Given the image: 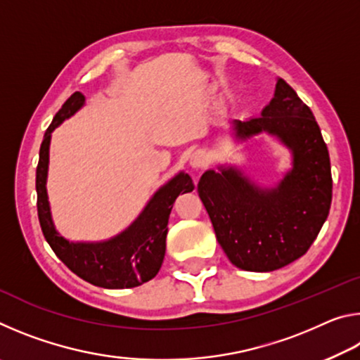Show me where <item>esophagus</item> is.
Segmentation results:
<instances>
[{
    "label": "esophagus",
    "mask_w": 360,
    "mask_h": 360,
    "mask_svg": "<svg viewBox=\"0 0 360 360\" xmlns=\"http://www.w3.org/2000/svg\"><path fill=\"white\" fill-rule=\"evenodd\" d=\"M188 163H191L192 168H202L206 163V155L203 150H195L193 154L188 158Z\"/></svg>",
    "instance_id": "obj_1"
}]
</instances>
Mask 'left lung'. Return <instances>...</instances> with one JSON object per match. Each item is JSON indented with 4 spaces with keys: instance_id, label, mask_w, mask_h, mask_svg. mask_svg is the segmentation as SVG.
<instances>
[{
    "instance_id": "obj_1",
    "label": "left lung",
    "mask_w": 360,
    "mask_h": 360,
    "mask_svg": "<svg viewBox=\"0 0 360 360\" xmlns=\"http://www.w3.org/2000/svg\"><path fill=\"white\" fill-rule=\"evenodd\" d=\"M231 133L240 143L260 133L275 138L290 152V168L273 186H262L238 167L217 165L200 178L198 195L231 264L278 270L308 251L328 216L327 146L311 109L281 77L259 117L231 119Z\"/></svg>"
}]
</instances>
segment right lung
I'll use <instances>...</instances> for the list:
<instances>
[{"label": "right lung", "mask_w": 360, "mask_h": 360, "mask_svg": "<svg viewBox=\"0 0 360 360\" xmlns=\"http://www.w3.org/2000/svg\"><path fill=\"white\" fill-rule=\"evenodd\" d=\"M85 105L81 92L72 94L56 114L44 133L36 168L39 224L49 246L79 278L105 289L136 288L154 278L167 249L168 219L179 193L193 191V181L184 172L158 187L138 217L120 233L103 241H70L58 233L47 195L49 152L52 131Z\"/></svg>", "instance_id": "right-lung-1"}]
</instances>
